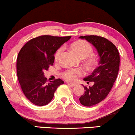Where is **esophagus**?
Instances as JSON below:
<instances>
[{"mask_svg":"<svg viewBox=\"0 0 135 135\" xmlns=\"http://www.w3.org/2000/svg\"><path fill=\"white\" fill-rule=\"evenodd\" d=\"M68 84V85H69V86H71V87H75V84H71V83H67Z\"/></svg>","mask_w":135,"mask_h":135,"instance_id":"esophagus-1","label":"esophagus"}]
</instances>
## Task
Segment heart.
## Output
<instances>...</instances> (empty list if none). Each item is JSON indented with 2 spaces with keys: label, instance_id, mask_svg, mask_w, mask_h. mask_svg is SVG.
<instances>
[{
  "label": "heart",
  "instance_id": "1",
  "mask_svg": "<svg viewBox=\"0 0 135 135\" xmlns=\"http://www.w3.org/2000/svg\"><path fill=\"white\" fill-rule=\"evenodd\" d=\"M71 49L81 59L87 58L86 64L89 67H93L96 64V58L93 55V47L88 42L85 40H77L71 45ZM63 47H60L55 52L54 59L57 62L61 56ZM84 75L82 69H70L65 71L62 73V76L69 82H75L77 81L79 77Z\"/></svg>",
  "mask_w": 135,
  "mask_h": 135
}]
</instances>
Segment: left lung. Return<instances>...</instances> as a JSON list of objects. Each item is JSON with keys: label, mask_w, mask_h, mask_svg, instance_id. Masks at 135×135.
Segmentation results:
<instances>
[{"label": "left lung", "mask_w": 135, "mask_h": 135, "mask_svg": "<svg viewBox=\"0 0 135 135\" xmlns=\"http://www.w3.org/2000/svg\"><path fill=\"white\" fill-rule=\"evenodd\" d=\"M97 49L100 60L93 73L84 79L87 83L93 82L92 86L83 85L84 93L79 98L84 106L95 105L108 96L117 79L120 66V55L117 47L104 37L97 35L81 36Z\"/></svg>", "instance_id": "1"}]
</instances>
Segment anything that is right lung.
<instances>
[{
  "mask_svg": "<svg viewBox=\"0 0 135 135\" xmlns=\"http://www.w3.org/2000/svg\"><path fill=\"white\" fill-rule=\"evenodd\" d=\"M71 38L42 35L31 39L23 46L17 59V73L26 97L36 105L49 104L64 81L57 79L47 82L44 71L54 63V54Z\"/></svg>",
  "mask_w": 135,
  "mask_h": 135,
  "instance_id": "right-lung-1",
  "label": "right lung"
}]
</instances>
